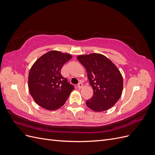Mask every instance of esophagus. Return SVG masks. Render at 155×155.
<instances>
[{
    "instance_id": "34e87169",
    "label": "esophagus",
    "mask_w": 155,
    "mask_h": 155,
    "mask_svg": "<svg viewBox=\"0 0 155 155\" xmlns=\"http://www.w3.org/2000/svg\"><path fill=\"white\" fill-rule=\"evenodd\" d=\"M83 85L82 83H79L78 84V88H83Z\"/></svg>"
}]
</instances>
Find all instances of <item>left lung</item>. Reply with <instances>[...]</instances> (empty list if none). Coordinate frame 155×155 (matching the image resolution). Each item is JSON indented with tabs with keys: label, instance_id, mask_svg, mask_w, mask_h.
<instances>
[{
	"label": "left lung",
	"instance_id": "left-lung-1",
	"mask_svg": "<svg viewBox=\"0 0 155 155\" xmlns=\"http://www.w3.org/2000/svg\"><path fill=\"white\" fill-rule=\"evenodd\" d=\"M78 61L85 67L94 94L86 100L87 106L96 112L109 109L121 97L123 78L114 64L99 54L79 55Z\"/></svg>",
	"mask_w": 155,
	"mask_h": 155
}]
</instances>
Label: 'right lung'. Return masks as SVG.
<instances>
[{
	"label": "right lung",
	"mask_w": 155,
	"mask_h": 155,
	"mask_svg": "<svg viewBox=\"0 0 155 155\" xmlns=\"http://www.w3.org/2000/svg\"><path fill=\"white\" fill-rule=\"evenodd\" d=\"M72 58L68 54L50 51L33 64L28 76V88L39 106L54 110L65 104L74 86L62 76L61 70Z\"/></svg>",
	"instance_id": "1"
}]
</instances>
